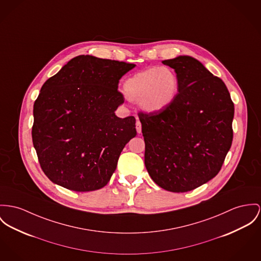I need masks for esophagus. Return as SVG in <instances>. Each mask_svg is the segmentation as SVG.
Listing matches in <instances>:
<instances>
[{
  "label": "esophagus",
  "mask_w": 261,
  "mask_h": 261,
  "mask_svg": "<svg viewBox=\"0 0 261 261\" xmlns=\"http://www.w3.org/2000/svg\"><path fill=\"white\" fill-rule=\"evenodd\" d=\"M136 130H137V133H138V134H141V132H142V127H141V123L139 120H137V122H136Z\"/></svg>",
  "instance_id": "obj_1"
}]
</instances>
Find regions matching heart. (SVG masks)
<instances>
[{"mask_svg": "<svg viewBox=\"0 0 261 261\" xmlns=\"http://www.w3.org/2000/svg\"><path fill=\"white\" fill-rule=\"evenodd\" d=\"M123 90L129 100L140 103L144 111L156 113L169 107L176 99L179 80L170 67H152L127 79Z\"/></svg>", "mask_w": 261, "mask_h": 261, "instance_id": "obj_1", "label": "heart"}]
</instances>
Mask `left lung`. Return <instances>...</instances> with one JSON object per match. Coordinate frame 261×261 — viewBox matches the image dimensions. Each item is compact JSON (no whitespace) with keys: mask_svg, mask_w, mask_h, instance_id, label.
<instances>
[{"mask_svg":"<svg viewBox=\"0 0 261 261\" xmlns=\"http://www.w3.org/2000/svg\"><path fill=\"white\" fill-rule=\"evenodd\" d=\"M162 63L175 69L179 93L160 112L140 114L145 166L162 189L192 191L215 178L232 143L234 106L221 79L192 57Z\"/></svg>","mask_w":261,"mask_h":261,"instance_id":"1","label":"left lung"}]
</instances>
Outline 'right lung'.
Returning <instances> with one entry per match:
<instances>
[{
	"instance_id": "obj_1",
	"label": "right lung",
	"mask_w": 261,
	"mask_h": 261,
	"mask_svg": "<svg viewBox=\"0 0 261 261\" xmlns=\"http://www.w3.org/2000/svg\"><path fill=\"white\" fill-rule=\"evenodd\" d=\"M136 65L79 56L45 81L34 104L32 137L53 182L74 192L103 188L125 145L137 134L133 116L119 118L121 77Z\"/></svg>"
}]
</instances>
